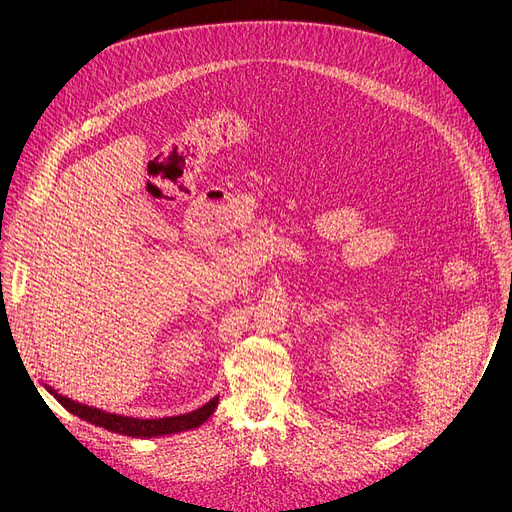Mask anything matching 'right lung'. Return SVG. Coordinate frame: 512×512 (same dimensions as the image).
I'll list each match as a JSON object with an SVG mask.
<instances>
[{
	"label": "right lung",
	"instance_id": "1",
	"mask_svg": "<svg viewBox=\"0 0 512 512\" xmlns=\"http://www.w3.org/2000/svg\"><path fill=\"white\" fill-rule=\"evenodd\" d=\"M45 390L53 398H56L64 409H68L72 415L80 417L83 421H89L93 425L105 427L107 432L130 436V438H157V436H170V434L188 432V429H195V427L203 425L213 415V411L218 409V402H220V396H213L209 402H205L201 409L191 411V413L176 415V417H164V419H137V417H124V415L101 411L97 407L83 405V402H76L68 396L58 394L47 384H45Z\"/></svg>",
	"mask_w": 512,
	"mask_h": 512
}]
</instances>
